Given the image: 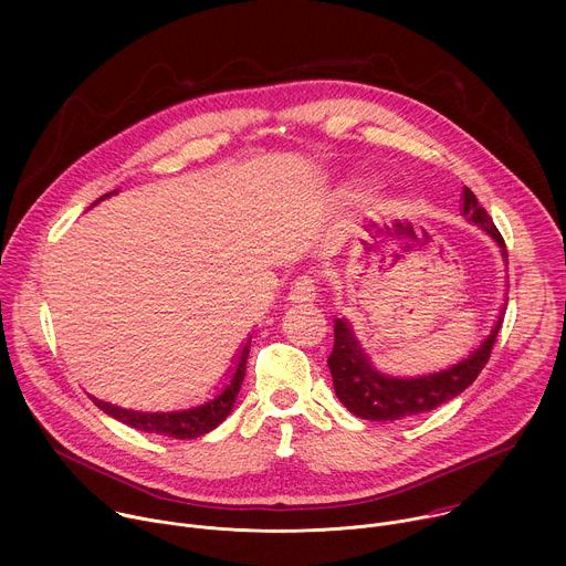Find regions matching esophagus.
Returning <instances> with one entry per match:
<instances>
[{
	"mask_svg": "<svg viewBox=\"0 0 566 566\" xmlns=\"http://www.w3.org/2000/svg\"><path fill=\"white\" fill-rule=\"evenodd\" d=\"M291 302H315L317 300V282L313 275H302L293 282L289 291Z\"/></svg>",
	"mask_w": 566,
	"mask_h": 566,
	"instance_id": "esophagus-1",
	"label": "esophagus"
}]
</instances>
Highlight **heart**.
I'll return each mask as SVG.
<instances>
[{
	"instance_id": "1",
	"label": "heart",
	"mask_w": 566,
	"mask_h": 566,
	"mask_svg": "<svg viewBox=\"0 0 566 566\" xmlns=\"http://www.w3.org/2000/svg\"><path fill=\"white\" fill-rule=\"evenodd\" d=\"M343 197H347V199L352 197L354 199V197H358V192L356 190H343Z\"/></svg>"
}]
</instances>
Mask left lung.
<instances>
[{
	"instance_id": "left-lung-1",
	"label": "left lung",
	"mask_w": 566,
	"mask_h": 566,
	"mask_svg": "<svg viewBox=\"0 0 566 566\" xmlns=\"http://www.w3.org/2000/svg\"><path fill=\"white\" fill-rule=\"evenodd\" d=\"M461 197H463V203H461L463 217L470 223L479 226L481 230H486V234H491L497 241L502 255L506 258V244L500 230L495 228L493 219L489 217V212L479 206L470 188H463ZM502 315H504V306L495 319L491 334L483 338L481 345L472 349L465 358L450 365L448 369L426 374V376H410V378L387 376L378 371L371 365V358L360 347L358 338L354 336L349 319L336 317L334 352L327 360L334 378L336 396L352 415L367 421H396V419L430 412L443 406L446 400H452L454 396H459L465 387H470L474 378L481 374V369L486 367L495 338L502 329V319H504Z\"/></svg>"
}]
</instances>
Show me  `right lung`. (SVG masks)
<instances>
[{
  "label": "right lung",
  "mask_w": 566,
  "mask_h": 566,
  "mask_svg": "<svg viewBox=\"0 0 566 566\" xmlns=\"http://www.w3.org/2000/svg\"><path fill=\"white\" fill-rule=\"evenodd\" d=\"M116 192L118 190L101 197L98 201H103V199H107ZM249 352H251V338L244 343V347H241L239 354L234 356L232 367L228 371V380L221 387V391L214 398L201 402V406H197V408L175 410V412H138V410H127V408L112 406V402L101 400L96 396H92V400L107 417H112V419H116V421H120V423H125L134 430L170 437V439H197V437L208 434L210 430H214L232 412L237 394L241 389V382H244Z\"/></svg>",
  "instance_id": "obj_1"
}]
</instances>
